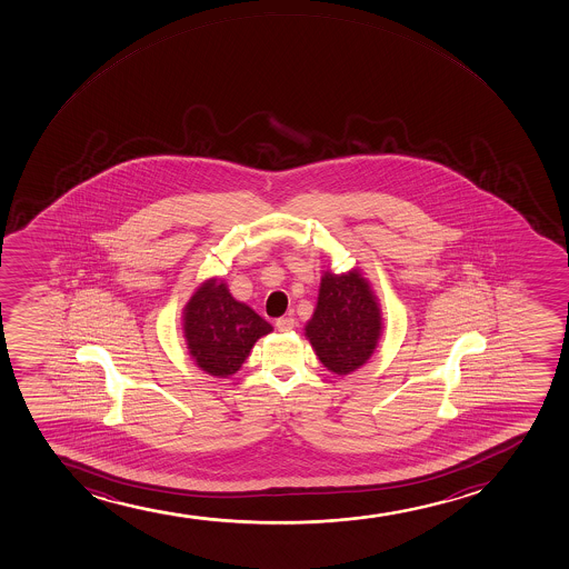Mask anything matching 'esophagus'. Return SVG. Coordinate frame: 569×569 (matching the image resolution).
Returning a JSON list of instances; mask_svg holds the SVG:
<instances>
[{
  "label": "esophagus",
  "mask_w": 569,
  "mask_h": 569,
  "mask_svg": "<svg viewBox=\"0 0 569 569\" xmlns=\"http://www.w3.org/2000/svg\"><path fill=\"white\" fill-rule=\"evenodd\" d=\"M274 325H277L279 332H288V330L295 328V319H292V317H281V319H277Z\"/></svg>",
  "instance_id": "obj_1"
}]
</instances>
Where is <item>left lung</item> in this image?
<instances>
[{"mask_svg": "<svg viewBox=\"0 0 569 569\" xmlns=\"http://www.w3.org/2000/svg\"><path fill=\"white\" fill-rule=\"evenodd\" d=\"M381 330L378 303L357 271L325 273L313 319L306 327L320 362L333 373H351L370 359Z\"/></svg>", "mask_w": 569, "mask_h": 569, "instance_id": "obj_1", "label": "left lung"}]
</instances>
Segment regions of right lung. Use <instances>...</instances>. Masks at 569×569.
Instances as JSON below:
<instances>
[{
  "label": "right lung",
  "mask_w": 569,
  "mask_h": 569,
  "mask_svg": "<svg viewBox=\"0 0 569 569\" xmlns=\"http://www.w3.org/2000/svg\"><path fill=\"white\" fill-rule=\"evenodd\" d=\"M268 320L233 300L223 282H204L191 296L183 315V332L197 366L218 378L241 368L256 340L271 332Z\"/></svg>",
  "instance_id": "add662e5"
}]
</instances>
